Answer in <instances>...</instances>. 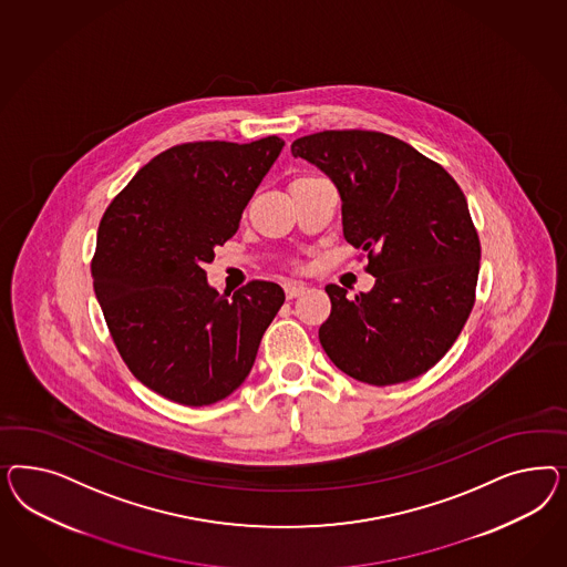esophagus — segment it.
<instances>
[{
    "mask_svg": "<svg viewBox=\"0 0 567 567\" xmlns=\"http://www.w3.org/2000/svg\"><path fill=\"white\" fill-rule=\"evenodd\" d=\"M306 289H308V287L301 285V282H287V285H285V295H287V299H295V297L303 295Z\"/></svg>",
    "mask_w": 567,
    "mask_h": 567,
    "instance_id": "1",
    "label": "esophagus"
}]
</instances>
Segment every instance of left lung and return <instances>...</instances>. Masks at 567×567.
Returning <instances> with one entry per match:
<instances>
[{
  "instance_id": "obj_1",
  "label": "left lung",
  "mask_w": 567,
  "mask_h": 567,
  "mask_svg": "<svg viewBox=\"0 0 567 567\" xmlns=\"http://www.w3.org/2000/svg\"><path fill=\"white\" fill-rule=\"evenodd\" d=\"M291 154L341 195L347 243L368 254L372 291L328 285L320 343L347 377L374 386L417 378L460 337L481 270V240L460 185L408 145L374 131H324Z\"/></svg>"
}]
</instances>
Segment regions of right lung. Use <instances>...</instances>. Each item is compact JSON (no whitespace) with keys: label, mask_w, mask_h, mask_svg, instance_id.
<instances>
[{"label":"right lung","mask_w":567,"mask_h":567,"mask_svg":"<svg viewBox=\"0 0 567 567\" xmlns=\"http://www.w3.org/2000/svg\"><path fill=\"white\" fill-rule=\"evenodd\" d=\"M282 147L278 137L176 145L103 214L91 264L103 318L128 370L174 403L202 408L237 391L285 303L268 280L220 295L204 270Z\"/></svg>","instance_id":"right-lung-1"}]
</instances>
